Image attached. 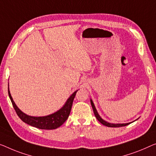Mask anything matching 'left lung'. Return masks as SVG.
Masks as SVG:
<instances>
[{"mask_svg":"<svg viewBox=\"0 0 156 156\" xmlns=\"http://www.w3.org/2000/svg\"><path fill=\"white\" fill-rule=\"evenodd\" d=\"M90 103H91V105H92V109H93V111H94L95 117L97 118V119L98 120L102 125H105V126L110 127H120L126 126V125H129V124H130V123L132 122H128V123H117V124H115V123H111V122H108L107 121H106V120L102 119V118H101V116L99 115V113H98V112H97L96 108H95L94 104V103H93V101H92L91 99H90ZM136 120H137V119H136Z\"/></svg>","mask_w":156,"mask_h":156,"instance_id":"obj_1","label":"left lung"}]
</instances>
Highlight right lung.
Listing matches in <instances>:
<instances>
[{"instance_id": "obj_1", "label": "right lung", "mask_w": 156, "mask_h": 156, "mask_svg": "<svg viewBox=\"0 0 156 156\" xmlns=\"http://www.w3.org/2000/svg\"><path fill=\"white\" fill-rule=\"evenodd\" d=\"M78 90L74 92L69 99H67L66 103L62 107L56 112L45 116H31L27 115L26 113L22 112L20 108L16 105L15 101H14L12 97L11 96L10 92L9 90V83H8V94L10 97L12 104L13 107L17 113V115L20 117L23 122L27 124L31 125L37 128L42 129H55L61 126L62 124L67 120L69 115L70 114L72 104H73V99L75 98L76 92Z\"/></svg>"}]
</instances>
